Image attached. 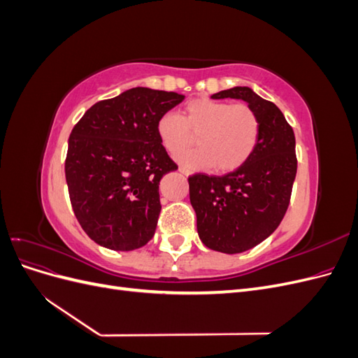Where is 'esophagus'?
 <instances>
[{
	"label": "esophagus",
	"mask_w": 358,
	"mask_h": 358,
	"mask_svg": "<svg viewBox=\"0 0 358 358\" xmlns=\"http://www.w3.org/2000/svg\"><path fill=\"white\" fill-rule=\"evenodd\" d=\"M179 171L182 173V175H185V176H189V175H191V173H192V171H191L189 169H187V167H182V166L179 167Z\"/></svg>",
	"instance_id": "1"
}]
</instances>
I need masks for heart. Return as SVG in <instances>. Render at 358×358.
Returning a JSON list of instances; mask_svg holds the SVG:
<instances>
[{
	"label": "heart",
	"instance_id": "b5f03b06",
	"mask_svg": "<svg viewBox=\"0 0 358 358\" xmlns=\"http://www.w3.org/2000/svg\"><path fill=\"white\" fill-rule=\"evenodd\" d=\"M157 134L171 155L191 146L197 136L199 149L182 154V164L231 171L243 166L255 150L259 119L246 104L199 99L185 106L182 116L175 112L162 115L157 122Z\"/></svg>",
	"mask_w": 358,
	"mask_h": 358
}]
</instances>
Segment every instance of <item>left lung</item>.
I'll return each instance as SVG.
<instances>
[{
  "instance_id": "8db88e82",
  "label": "left lung",
  "mask_w": 358,
  "mask_h": 358,
  "mask_svg": "<svg viewBox=\"0 0 358 358\" xmlns=\"http://www.w3.org/2000/svg\"><path fill=\"white\" fill-rule=\"evenodd\" d=\"M212 99L243 100L259 119L257 148L243 166L224 176L188 178L201 242L213 251L239 254L267 239L284 218L297 173L296 137L282 112L248 86Z\"/></svg>"
}]
</instances>
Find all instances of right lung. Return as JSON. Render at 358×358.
Wrapping results in <instances>:
<instances>
[{
    "instance_id": "1",
    "label": "right lung",
    "mask_w": 358,
    "mask_h": 358,
    "mask_svg": "<svg viewBox=\"0 0 358 358\" xmlns=\"http://www.w3.org/2000/svg\"><path fill=\"white\" fill-rule=\"evenodd\" d=\"M183 99L138 86L95 103L74 125L66 179L76 218L95 243L133 251L154 237L159 180L178 169L159 142L157 122Z\"/></svg>"
}]
</instances>
